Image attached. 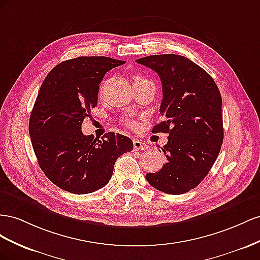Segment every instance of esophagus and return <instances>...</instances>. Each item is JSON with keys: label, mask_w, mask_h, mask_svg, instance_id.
Returning <instances> with one entry per match:
<instances>
[{"label": "esophagus", "mask_w": 260, "mask_h": 260, "mask_svg": "<svg viewBox=\"0 0 260 260\" xmlns=\"http://www.w3.org/2000/svg\"><path fill=\"white\" fill-rule=\"evenodd\" d=\"M133 145H134L135 150H146V149H148V146L144 142H142V140L135 139L134 142H133Z\"/></svg>", "instance_id": "34e87169"}]
</instances>
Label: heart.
I'll return each mask as SVG.
<instances>
[{
	"mask_svg": "<svg viewBox=\"0 0 260 260\" xmlns=\"http://www.w3.org/2000/svg\"><path fill=\"white\" fill-rule=\"evenodd\" d=\"M142 80H145V79L142 78V77H139V76H135L134 77V83H137V81H142ZM129 125H134V124H133L132 122H129Z\"/></svg>",
	"mask_w": 260,
	"mask_h": 260,
	"instance_id": "1",
	"label": "heart"
}]
</instances>
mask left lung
<instances>
[{"instance_id": "obj_1", "label": "left lung", "mask_w": 260, "mask_h": 260, "mask_svg": "<svg viewBox=\"0 0 260 260\" xmlns=\"http://www.w3.org/2000/svg\"><path fill=\"white\" fill-rule=\"evenodd\" d=\"M158 74L163 98V120L152 133H167L162 151L167 163L147 173L152 187L171 195L195 188L209 173L223 143L222 98L213 78L189 58L177 54L136 60Z\"/></svg>"}]
</instances>
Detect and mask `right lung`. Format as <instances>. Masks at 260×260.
I'll return each mask as SVG.
<instances>
[{"label": "right lung", "instance_id": "obj_1", "mask_svg": "<svg viewBox=\"0 0 260 260\" xmlns=\"http://www.w3.org/2000/svg\"><path fill=\"white\" fill-rule=\"evenodd\" d=\"M124 63L79 56L56 65L43 80L29 135L39 167L57 187L78 195L105 187L117 158L133 150L129 137L110 132L98 139L81 132V123L98 103L101 80Z\"/></svg>", "mask_w": 260, "mask_h": 260}]
</instances>
